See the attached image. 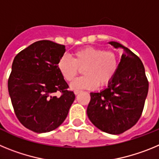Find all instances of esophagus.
I'll return each mask as SVG.
<instances>
[{
  "mask_svg": "<svg viewBox=\"0 0 159 159\" xmlns=\"http://www.w3.org/2000/svg\"><path fill=\"white\" fill-rule=\"evenodd\" d=\"M81 92V91H75V92H74V93H75V95H78V94H80Z\"/></svg>",
  "mask_w": 159,
  "mask_h": 159,
  "instance_id": "obj_1",
  "label": "esophagus"
}]
</instances>
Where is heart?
Wrapping results in <instances>:
<instances>
[{
    "label": "heart",
    "mask_w": 159,
    "mask_h": 159,
    "mask_svg": "<svg viewBox=\"0 0 159 159\" xmlns=\"http://www.w3.org/2000/svg\"><path fill=\"white\" fill-rule=\"evenodd\" d=\"M74 58L64 55L58 61V69L66 81H71L80 69L84 76L70 84L74 91L95 89L108 85L119 68V56L115 51L96 47H86L75 52Z\"/></svg>",
    "instance_id": "heart-1"
}]
</instances>
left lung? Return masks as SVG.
I'll use <instances>...</instances> for the list:
<instances>
[{"instance_id": "1", "label": "left lung", "mask_w": 159, "mask_h": 159, "mask_svg": "<svg viewBox=\"0 0 159 159\" xmlns=\"http://www.w3.org/2000/svg\"><path fill=\"white\" fill-rule=\"evenodd\" d=\"M109 43L123 50L119 68L107 88L90 93L87 114L97 128L119 134L131 128L141 117L149 83L144 66L134 53L118 42Z\"/></svg>"}]
</instances>
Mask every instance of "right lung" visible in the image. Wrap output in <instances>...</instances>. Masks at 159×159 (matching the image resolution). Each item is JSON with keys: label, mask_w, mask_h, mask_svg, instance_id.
I'll list each match as a JSON object with an SVG mask.
<instances>
[{"label": "right lung", "mask_w": 159, "mask_h": 159, "mask_svg": "<svg viewBox=\"0 0 159 159\" xmlns=\"http://www.w3.org/2000/svg\"><path fill=\"white\" fill-rule=\"evenodd\" d=\"M64 52V45L40 40L20 52L12 62L8 89L14 111L24 127L36 133L60 127L75 100L58 69ZM57 91L62 95L56 97Z\"/></svg>", "instance_id": "add662e5"}]
</instances>
